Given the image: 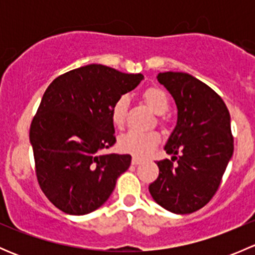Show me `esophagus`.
<instances>
[{
    "label": "esophagus",
    "instance_id": "esophagus-1",
    "mask_svg": "<svg viewBox=\"0 0 255 255\" xmlns=\"http://www.w3.org/2000/svg\"><path fill=\"white\" fill-rule=\"evenodd\" d=\"M143 161V159L140 158H137V156H133L132 158V164L133 165H138V164H140Z\"/></svg>",
    "mask_w": 255,
    "mask_h": 255
}]
</instances>
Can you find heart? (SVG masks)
Wrapping results in <instances>:
<instances>
[{"mask_svg": "<svg viewBox=\"0 0 255 255\" xmlns=\"http://www.w3.org/2000/svg\"><path fill=\"white\" fill-rule=\"evenodd\" d=\"M142 97L151 111L156 115H164L170 107L169 97L159 87H148L143 91ZM128 110V99L121 96L116 100L111 109V120L113 126L118 129H122L126 125ZM160 137L156 132H137L129 130L121 135L118 139V146L125 153H129L134 156H145L158 145Z\"/></svg>", "mask_w": 255, "mask_h": 255, "instance_id": "b5f03b06", "label": "heart"}]
</instances>
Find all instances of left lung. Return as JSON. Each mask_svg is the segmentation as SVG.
<instances>
[{
	"instance_id": "left-lung-1",
	"label": "left lung",
	"mask_w": 255,
	"mask_h": 255,
	"mask_svg": "<svg viewBox=\"0 0 255 255\" xmlns=\"http://www.w3.org/2000/svg\"><path fill=\"white\" fill-rule=\"evenodd\" d=\"M158 81L175 101L177 121L164 145L171 160L156 161L159 176L149 192L161 207L185 215L204 207L220 186L233 155L231 116L223 100L190 74L168 71Z\"/></svg>"
}]
</instances>
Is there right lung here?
Segmentation results:
<instances>
[{"mask_svg": "<svg viewBox=\"0 0 255 255\" xmlns=\"http://www.w3.org/2000/svg\"><path fill=\"white\" fill-rule=\"evenodd\" d=\"M143 79L91 64L59 76L45 90L29 140L40 189L63 212L80 216L101 207L129 168V154L101 151L116 143L113 104Z\"/></svg>", "mask_w": 255, "mask_h": 255, "instance_id": "add662e5", "label": "right lung"}]
</instances>
